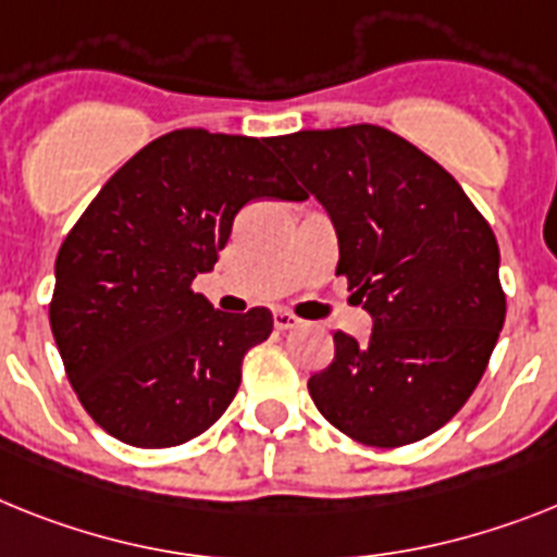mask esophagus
Segmentation results:
<instances>
[{
	"mask_svg": "<svg viewBox=\"0 0 557 557\" xmlns=\"http://www.w3.org/2000/svg\"><path fill=\"white\" fill-rule=\"evenodd\" d=\"M300 325H302L300 317L288 314V311H277V314H274V329L277 331H292V329H300Z\"/></svg>",
	"mask_w": 557,
	"mask_h": 557,
	"instance_id": "34e87169",
	"label": "esophagus"
}]
</instances>
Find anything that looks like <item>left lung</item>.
<instances>
[{
    "mask_svg": "<svg viewBox=\"0 0 557 557\" xmlns=\"http://www.w3.org/2000/svg\"><path fill=\"white\" fill-rule=\"evenodd\" d=\"M271 147L320 200L336 274L373 317L368 343L336 331L308 394L359 445L401 447L459 413L507 314L498 243L459 181L376 124L302 129Z\"/></svg>",
    "mask_w": 557,
    "mask_h": 557,
    "instance_id": "obj_1",
    "label": "left lung"
}]
</instances>
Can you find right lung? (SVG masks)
Wrapping results in <instances>:
<instances>
[{
    "label": "right lung",
    "instance_id": "add662e5",
    "mask_svg": "<svg viewBox=\"0 0 557 557\" xmlns=\"http://www.w3.org/2000/svg\"><path fill=\"white\" fill-rule=\"evenodd\" d=\"M271 138L175 129L101 186L55 257L50 329L84 410L124 445L175 447L212 428L269 339V308L223 314L212 271L255 198L306 200Z\"/></svg>",
    "mask_w": 557,
    "mask_h": 557
}]
</instances>
